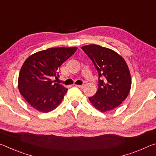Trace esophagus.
Instances as JSON below:
<instances>
[{
	"instance_id": "obj_1",
	"label": "esophagus",
	"mask_w": 156,
	"mask_h": 156,
	"mask_svg": "<svg viewBox=\"0 0 156 156\" xmlns=\"http://www.w3.org/2000/svg\"><path fill=\"white\" fill-rule=\"evenodd\" d=\"M76 86L77 87L80 88V89H83L84 87V84H82V85H78V84H76Z\"/></svg>"
}]
</instances>
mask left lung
Returning a JSON list of instances; mask_svg holds the SVG:
<instances>
[{
  "label": "left lung",
  "mask_w": 156,
  "mask_h": 156,
  "mask_svg": "<svg viewBox=\"0 0 156 156\" xmlns=\"http://www.w3.org/2000/svg\"><path fill=\"white\" fill-rule=\"evenodd\" d=\"M98 73L96 94L89 98L94 106L105 112L119 106L131 89V76L126 62L113 50L97 44L82 47Z\"/></svg>",
  "instance_id": "8db88e82"
}]
</instances>
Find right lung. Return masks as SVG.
I'll return each mask as SVG.
<instances>
[{
    "instance_id": "add662e5",
    "label": "right lung",
    "mask_w": 156,
    "mask_h": 156,
    "mask_svg": "<svg viewBox=\"0 0 156 156\" xmlns=\"http://www.w3.org/2000/svg\"><path fill=\"white\" fill-rule=\"evenodd\" d=\"M77 47L49 48L31 55L20 71V93L34 109L43 113L54 110L67 93V89L53 78L59 76L58 70Z\"/></svg>"
}]
</instances>
